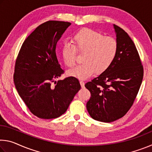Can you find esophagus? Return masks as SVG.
Segmentation results:
<instances>
[{"mask_svg":"<svg viewBox=\"0 0 152 152\" xmlns=\"http://www.w3.org/2000/svg\"><path fill=\"white\" fill-rule=\"evenodd\" d=\"M80 85L82 87L84 86V81L83 80H80Z\"/></svg>","mask_w":152,"mask_h":152,"instance_id":"esophagus-1","label":"esophagus"}]
</instances>
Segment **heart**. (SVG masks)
<instances>
[{
	"mask_svg": "<svg viewBox=\"0 0 152 152\" xmlns=\"http://www.w3.org/2000/svg\"><path fill=\"white\" fill-rule=\"evenodd\" d=\"M72 44L66 43L61 49V55L66 66L76 64L77 51L84 53L82 63L69 70L68 74L76 78H88L97 71L104 72L114 61L118 50V43L114 37L104 36L91 29L79 31L72 38Z\"/></svg>",
	"mask_w": 152,
	"mask_h": 152,
	"instance_id": "b5f03b06",
	"label": "heart"
}]
</instances>
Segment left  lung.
<instances>
[{
	"label": "left lung",
	"instance_id": "8db88e82",
	"mask_svg": "<svg viewBox=\"0 0 152 152\" xmlns=\"http://www.w3.org/2000/svg\"><path fill=\"white\" fill-rule=\"evenodd\" d=\"M118 50L112 65L85 84L91 97L86 104L91 117L104 123L123 117L131 109L143 77V67L135 43L121 28L114 25Z\"/></svg>",
	"mask_w": 152,
	"mask_h": 152
}]
</instances>
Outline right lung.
I'll list each match as a JSON object with an SVG mask.
<instances>
[{"instance_id": "add662e5", "label": "right lung", "mask_w": 152, "mask_h": 152, "mask_svg": "<svg viewBox=\"0 0 152 152\" xmlns=\"http://www.w3.org/2000/svg\"><path fill=\"white\" fill-rule=\"evenodd\" d=\"M70 25L58 20L41 24L23 43L15 61L13 79L18 93L30 112L41 119L61 116L81 88L74 76L56 81L64 73L56 44Z\"/></svg>"}]
</instances>
